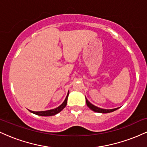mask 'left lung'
<instances>
[{"mask_svg": "<svg viewBox=\"0 0 147 147\" xmlns=\"http://www.w3.org/2000/svg\"><path fill=\"white\" fill-rule=\"evenodd\" d=\"M86 104L88 106V107L89 109H90L91 110L95 111V112L97 113H111V112H113V111H116L117 109H118V108L117 109H100V108L97 107V106H94L93 104H92L91 103L88 102V100L86 98Z\"/></svg>", "mask_w": 147, "mask_h": 147, "instance_id": "1", "label": "left lung"}]
</instances>
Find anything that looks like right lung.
Listing matches in <instances>:
<instances>
[{"label": "right lung", "mask_w": 147, "mask_h": 147, "mask_svg": "<svg viewBox=\"0 0 147 147\" xmlns=\"http://www.w3.org/2000/svg\"><path fill=\"white\" fill-rule=\"evenodd\" d=\"M69 95V91L68 92V95H67L66 97H65V100L64 102L62 103L61 105H60L59 107L56 108L55 109H52V110H49V111H37V112H35V111H30V112L34 114H36L37 115H40V116H52V115H55L61 112L64 108L65 107L67 104V101H68V97Z\"/></svg>", "instance_id": "add662e5"}]
</instances>
